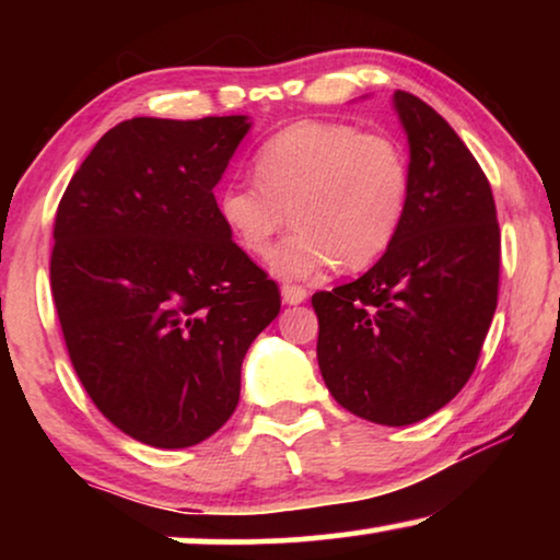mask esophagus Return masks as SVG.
<instances>
[{"mask_svg":"<svg viewBox=\"0 0 560 560\" xmlns=\"http://www.w3.org/2000/svg\"><path fill=\"white\" fill-rule=\"evenodd\" d=\"M280 293H282V303H288V305H298L308 298V290H305L303 285H282Z\"/></svg>","mask_w":560,"mask_h":560,"instance_id":"obj_1","label":"esophagus"}]
</instances>
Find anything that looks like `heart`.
<instances>
[{
    "label": "heart",
    "mask_w": 560,
    "mask_h": 560,
    "mask_svg": "<svg viewBox=\"0 0 560 560\" xmlns=\"http://www.w3.org/2000/svg\"><path fill=\"white\" fill-rule=\"evenodd\" d=\"M257 180L221 188L219 217L234 242L265 257L290 219L295 232L270 255L282 280L343 265L362 270L389 249L410 201V160L389 135L347 121H295L259 144Z\"/></svg>",
    "instance_id": "obj_1"
}]
</instances>
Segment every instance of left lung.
I'll list each match as a JSON object with an SVG mask.
<instances>
[{
    "instance_id": "1",
    "label": "left lung",
    "mask_w": 560,
    "mask_h": 560,
    "mask_svg": "<svg viewBox=\"0 0 560 560\" xmlns=\"http://www.w3.org/2000/svg\"><path fill=\"white\" fill-rule=\"evenodd\" d=\"M393 104L410 144L400 232L372 270L311 303L334 400L410 425L454 400L477 366L500 290V224L487 175L448 121L408 91Z\"/></svg>"
}]
</instances>
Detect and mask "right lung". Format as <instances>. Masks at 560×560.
Returning a JSON list of instances; mask_svg holds the SVG:
<instances>
[{
  "label": "right lung",
  "mask_w": 560,
  "mask_h": 560,
  "mask_svg": "<svg viewBox=\"0 0 560 560\" xmlns=\"http://www.w3.org/2000/svg\"><path fill=\"white\" fill-rule=\"evenodd\" d=\"M249 127L127 119L58 203L50 285L68 357L104 418L148 446H196L232 418L244 354L280 313L213 198Z\"/></svg>",
  "instance_id": "obj_1"
}]
</instances>
